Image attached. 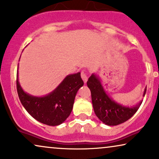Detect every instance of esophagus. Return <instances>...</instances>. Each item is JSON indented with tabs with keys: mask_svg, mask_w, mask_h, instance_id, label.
<instances>
[{
	"mask_svg": "<svg viewBox=\"0 0 159 159\" xmlns=\"http://www.w3.org/2000/svg\"><path fill=\"white\" fill-rule=\"evenodd\" d=\"M81 77L82 79L83 80L84 83H86V82H87L88 80V75H87V73H86L85 70H83V71L81 72Z\"/></svg>",
	"mask_w": 159,
	"mask_h": 159,
	"instance_id": "esophagus-1",
	"label": "esophagus"
}]
</instances>
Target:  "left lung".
<instances>
[{
  "label": "left lung",
  "mask_w": 159,
  "mask_h": 159,
  "mask_svg": "<svg viewBox=\"0 0 159 159\" xmlns=\"http://www.w3.org/2000/svg\"><path fill=\"white\" fill-rule=\"evenodd\" d=\"M87 85L91 90L92 104L95 114L105 125L113 126L128 120L134 116L142 105V101L134 107L121 106L113 102L104 91L100 81L94 74L90 76ZM147 88L144 90V97Z\"/></svg>",
  "instance_id": "left-lung-1"
}]
</instances>
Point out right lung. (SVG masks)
Returning a JSON list of instances; mask_svg holds the SVG:
<instances>
[{
  "mask_svg": "<svg viewBox=\"0 0 159 159\" xmlns=\"http://www.w3.org/2000/svg\"><path fill=\"white\" fill-rule=\"evenodd\" d=\"M16 85L19 99L27 112L43 124L56 126L69 116L76 93L84 82L80 72L67 76L52 93L43 97L25 93L20 85L17 76Z\"/></svg>",
  "mask_w": 159,
  "mask_h": 159,
  "instance_id": "1",
  "label": "right lung"
}]
</instances>
